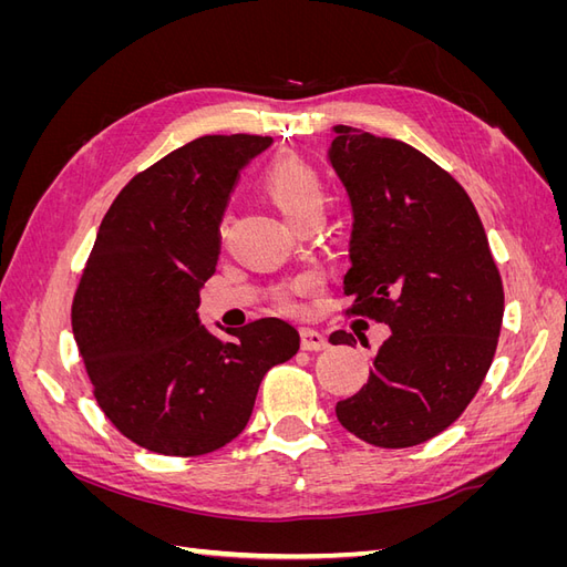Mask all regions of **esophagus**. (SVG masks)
<instances>
[{"instance_id":"34e87169","label":"esophagus","mask_w":567,"mask_h":567,"mask_svg":"<svg viewBox=\"0 0 567 567\" xmlns=\"http://www.w3.org/2000/svg\"><path fill=\"white\" fill-rule=\"evenodd\" d=\"M300 346L307 352H319L329 348V340L323 338V333L315 331V329H300Z\"/></svg>"}]
</instances>
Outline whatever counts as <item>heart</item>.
<instances>
[{"instance_id": "obj_1", "label": "heart", "mask_w": 567, "mask_h": 567, "mask_svg": "<svg viewBox=\"0 0 567 567\" xmlns=\"http://www.w3.org/2000/svg\"><path fill=\"white\" fill-rule=\"evenodd\" d=\"M265 194L269 200L277 205L281 215L290 221V225L298 227L300 221L317 217L323 213V184L317 175V169L296 156H281L274 161L265 175ZM319 286L317 274H302V277L286 290H281V305L284 310L296 312L300 302L298 296L312 293Z\"/></svg>"}]
</instances>
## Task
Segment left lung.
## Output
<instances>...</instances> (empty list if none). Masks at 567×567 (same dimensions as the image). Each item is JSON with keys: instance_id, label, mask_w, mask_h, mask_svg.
Instances as JSON below:
<instances>
[{"instance_id": "obj_1", "label": "left lung", "mask_w": 567, "mask_h": 567, "mask_svg": "<svg viewBox=\"0 0 567 567\" xmlns=\"http://www.w3.org/2000/svg\"><path fill=\"white\" fill-rule=\"evenodd\" d=\"M326 158L346 188L352 231L342 290L352 315L390 326L367 385L336 404L375 447H414L475 398L502 331L504 288L463 186L404 142L333 125ZM333 346H357L348 331Z\"/></svg>"}]
</instances>
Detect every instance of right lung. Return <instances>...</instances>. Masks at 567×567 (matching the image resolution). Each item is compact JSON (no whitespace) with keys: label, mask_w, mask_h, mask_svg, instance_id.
<instances>
[{"label":"right lung","mask_w":567,"mask_h":567,"mask_svg":"<svg viewBox=\"0 0 567 567\" xmlns=\"http://www.w3.org/2000/svg\"><path fill=\"white\" fill-rule=\"evenodd\" d=\"M271 142L213 134L184 144L136 175L96 231L73 336L99 406L144 450L200 456L225 447L246 427L265 373L300 348L284 319L252 321L227 340L198 319L229 196Z\"/></svg>","instance_id":"add662e5"}]
</instances>
